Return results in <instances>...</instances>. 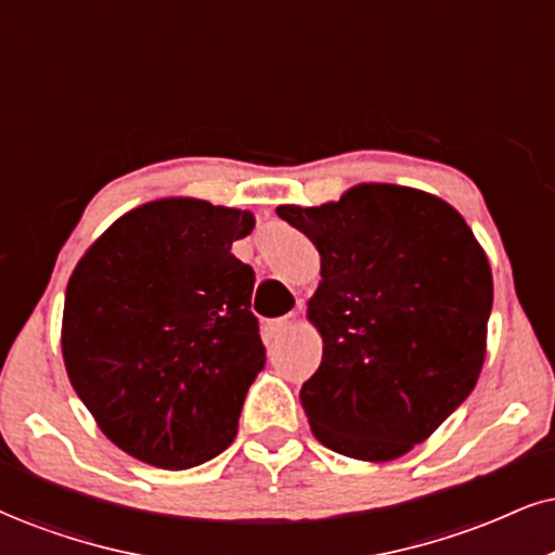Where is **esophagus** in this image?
<instances>
[{"mask_svg":"<svg viewBox=\"0 0 555 555\" xmlns=\"http://www.w3.org/2000/svg\"><path fill=\"white\" fill-rule=\"evenodd\" d=\"M298 313H288V317H283V319H275L270 324V330H272V334H285V332H291V330H296L298 326Z\"/></svg>","mask_w":555,"mask_h":555,"instance_id":"esophagus-1","label":"esophagus"}]
</instances>
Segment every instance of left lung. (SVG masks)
<instances>
[{"label": "left lung", "mask_w": 555, "mask_h": 555, "mask_svg": "<svg viewBox=\"0 0 555 555\" xmlns=\"http://www.w3.org/2000/svg\"><path fill=\"white\" fill-rule=\"evenodd\" d=\"M311 238L321 280L306 317L319 371L300 388L311 433L354 461H393L474 391L494 300L489 257L450 203L362 182L324 205H278Z\"/></svg>", "instance_id": "left-lung-1"}]
</instances>
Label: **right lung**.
Listing matches in <instances>:
<instances>
[{
	"mask_svg": "<svg viewBox=\"0 0 555 555\" xmlns=\"http://www.w3.org/2000/svg\"><path fill=\"white\" fill-rule=\"evenodd\" d=\"M251 210L159 197L120 216L66 285L61 352L107 440L149 466H201L234 442L264 367L255 270L231 244Z\"/></svg>",
	"mask_w": 555,
	"mask_h": 555,
	"instance_id": "obj_1",
	"label": "right lung"
}]
</instances>
